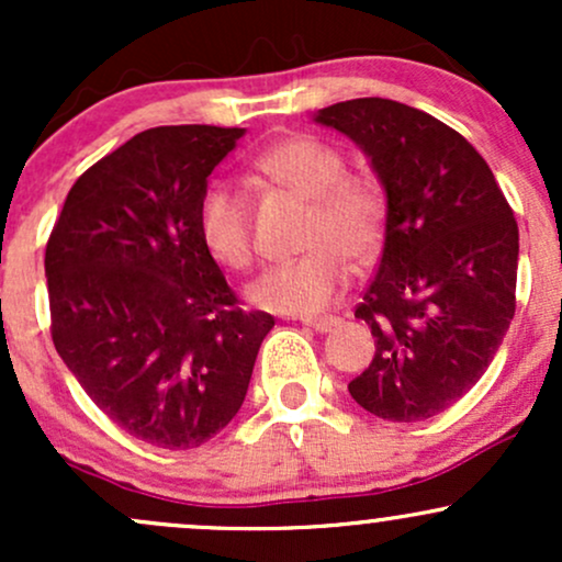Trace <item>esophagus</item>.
Instances as JSON below:
<instances>
[{
  "label": "esophagus",
  "mask_w": 562,
  "mask_h": 562,
  "mask_svg": "<svg viewBox=\"0 0 562 562\" xmlns=\"http://www.w3.org/2000/svg\"><path fill=\"white\" fill-rule=\"evenodd\" d=\"M303 325L312 327V330L317 333H330L335 325H338V319L335 317H317V319H303Z\"/></svg>",
  "instance_id": "obj_1"
}]
</instances>
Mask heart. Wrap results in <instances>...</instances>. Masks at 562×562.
I'll return each mask as SVG.
<instances>
[{"instance_id":"obj_1","label":"heart","mask_w":562,"mask_h":562,"mask_svg":"<svg viewBox=\"0 0 562 562\" xmlns=\"http://www.w3.org/2000/svg\"><path fill=\"white\" fill-rule=\"evenodd\" d=\"M256 169L272 182L306 198V254L263 269L248 285L254 306L274 314L308 317L330 306L348 282V259L367 261L385 232L389 203L372 177L346 173L338 147L312 134H293L256 158ZM198 229L218 263L245 269L254 259L250 203L227 182H211L198 203Z\"/></svg>"}]
</instances>
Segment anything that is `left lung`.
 Wrapping results in <instances>:
<instances>
[{"label": "left lung", "mask_w": 562, "mask_h": 562, "mask_svg": "<svg viewBox=\"0 0 562 562\" xmlns=\"http://www.w3.org/2000/svg\"><path fill=\"white\" fill-rule=\"evenodd\" d=\"M314 121L362 147L389 203L378 274L353 312L375 357L348 393L383 420H428L479 383L515 314L513 209L479 150L417 108L359 97Z\"/></svg>", "instance_id": "obj_1"}]
</instances>
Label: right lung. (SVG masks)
Listing matches in <instances>:
<instances>
[{"label": "right lung", "mask_w": 562, "mask_h": 562, "mask_svg": "<svg viewBox=\"0 0 562 562\" xmlns=\"http://www.w3.org/2000/svg\"><path fill=\"white\" fill-rule=\"evenodd\" d=\"M243 134L139 132L76 179L44 254L57 353L119 428L160 449L227 428L274 327L237 306L198 229L211 171Z\"/></svg>", "instance_id": "right-lung-1"}]
</instances>
